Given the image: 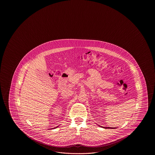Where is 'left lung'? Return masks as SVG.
<instances>
[{"label": "left lung", "instance_id": "left-lung-1", "mask_svg": "<svg viewBox=\"0 0 155 155\" xmlns=\"http://www.w3.org/2000/svg\"><path fill=\"white\" fill-rule=\"evenodd\" d=\"M104 128H105V129H114V127H104Z\"/></svg>", "mask_w": 155, "mask_h": 155}]
</instances>
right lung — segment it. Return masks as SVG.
Segmentation results:
<instances>
[{
    "label": "right lung",
    "mask_w": 155,
    "mask_h": 155,
    "mask_svg": "<svg viewBox=\"0 0 155 155\" xmlns=\"http://www.w3.org/2000/svg\"><path fill=\"white\" fill-rule=\"evenodd\" d=\"M58 127V126H57V127H54V128H53V129H56V128H57V127Z\"/></svg>",
    "instance_id": "add662e5"
}]
</instances>
